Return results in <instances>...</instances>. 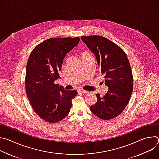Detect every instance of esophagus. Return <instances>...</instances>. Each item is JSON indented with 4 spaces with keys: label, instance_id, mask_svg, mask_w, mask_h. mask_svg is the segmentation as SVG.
Instances as JSON below:
<instances>
[{
    "label": "esophagus",
    "instance_id": "esophagus-1",
    "mask_svg": "<svg viewBox=\"0 0 159 159\" xmlns=\"http://www.w3.org/2000/svg\"><path fill=\"white\" fill-rule=\"evenodd\" d=\"M79 93H80L81 94H87V93H88V91H87V90H83V89H80V90H79Z\"/></svg>",
    "mask_w": 159,
    "mask_h": 159
}]
</instances>
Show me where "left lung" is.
Segmentation results:
<instances>
[{
	"label": "left lung",
	"instance_id": "1",
	"mask_svg": "<svg viewBox=\"0 0 159 159\" xmlns=\"http://www.w3.org/2000/svg\"><path fill=\"white\" fill-rule=\"evenodd\" d=\"M82 40L96 56L101 75L108 87L102 97L90 107L100 119L109 120L120 115L128 105L133 89L131 66L125 52L116 43L99 35L82 36Z\"/></svg>",
	"mask_w": 159,
	"mask_h": 159
}]
</instances>
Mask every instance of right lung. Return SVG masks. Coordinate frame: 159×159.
<instances>
[{
	"label": "right lung",
	"mask_w": 159,
	"mask_h": 159,
	"mask_svg": "<svg viewBox=\"0 0 159 159\" xmlns=\"http://www.w3.org/2000/svg\"><path fill=\"white\" fill-rule=\"evenodd\" d=\"M79 37L51 38L33 50L26 66V93L36 114L48 123H57L69 114L75 90H66L55 84L60 77L63 59L78 44Z\"/></svg>",
	"instance_id": "obj_1"
}]
</instances>
